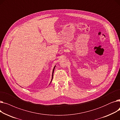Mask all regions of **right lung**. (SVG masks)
Wrapping results in <instances>:
<instances>
[{"mask_svg":"<svg viewBox=\"0 0 120 120\" xmlns=\"http://www.w3.org/2000/svg\"><path fill=\"white\" fill-rule=\"evenodd\" d=\"M55 66L54 67V68H53V72H52V78H53V72H54V68H55ZM52 81H51V82H52Z\"/></svg>","mask_w":120,"mask_h":120,"instance_id":"add662e5","label":"right lung"}]
</instances>
